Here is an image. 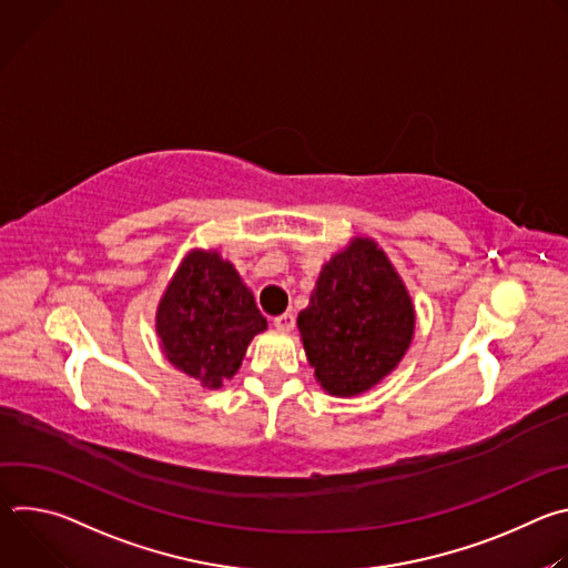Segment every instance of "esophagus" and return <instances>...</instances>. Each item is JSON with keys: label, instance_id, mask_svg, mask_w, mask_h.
<instances>
[{"label": "esophagus", "instance_id": "obj_1", "mask_svg": "<svg viewBox=\"0 0 568 568\" xmlns=\"http://www.w3.org/2000/svg\"><path fill=\"white\" fill-rule=\"evenodd\" d=\"M294 323H296V318H294V314H292V312H285V314L274 316V328H276V331H281V333H290V331H294Z\"/></svg>", "mask_w": 568, "mask_h": 568}]
</instances>
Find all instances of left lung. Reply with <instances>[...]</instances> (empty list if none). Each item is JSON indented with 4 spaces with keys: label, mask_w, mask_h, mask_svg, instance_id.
<instances>
[{
    "label": "left lung",
    "mask_w": 568,
    "mask_h": 568,
    "mask_svg": "<svg viewBox=\"0 0 568 568\" xmlns=\"http://www.w3.org/2000/svg\"><path fill=\"white\" fill-rule=\"evenodd\" d=\"M296 323L323 390L353 397L399 364L414 339L416 310L377 242L355 237L321 267Z\"/></svg>",
    "instance_id": "8db88e82"
}]
</instances>
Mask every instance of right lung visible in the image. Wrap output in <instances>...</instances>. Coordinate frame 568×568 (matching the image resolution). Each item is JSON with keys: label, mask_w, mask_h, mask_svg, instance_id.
<instances>
[{"label": "right lung", "mask_w": 568, "mask_h": 568, "mask_svg": "<svg viewBox=\"0 0 568 568\" xmlns=\"http://www.w3.org/2000/svg\"><path fill=\"white\" fill-rule=\"evenodd\" d=\"M267 318L235 267L217 252L193 250L156 307L161 351L182 373L220 388L231 379Z\"/></svg>", "instance_id": "obj_1"}]
</instances>
